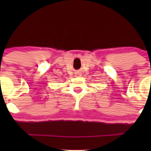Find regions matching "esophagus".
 <instances>
[{"mask_svg": "<svg viewBox=\"0 0 151 151\" xmlns=\"http://www.w3.org/2000/svg\"><path fill=\"white\" fill-rule=\"evenodd\" d=\"M75 75L76 76H80V71H77V72L75 73Z\"/></svg>", "mask_w": 151, "mask_h": 151, "instance_id": "obj_1", "label": "esophagus"}]
</instances>
